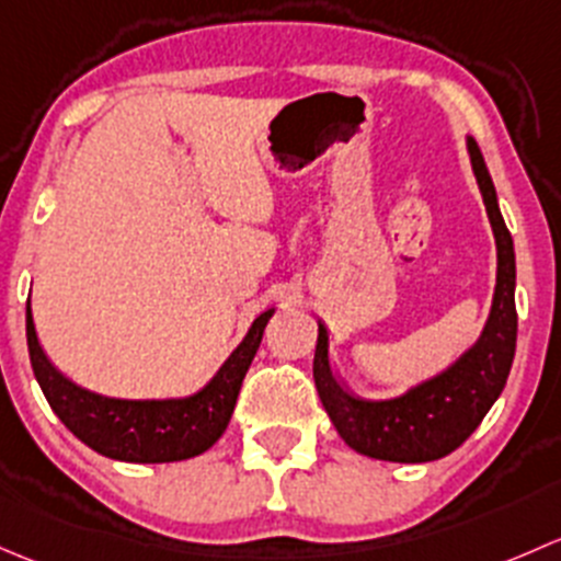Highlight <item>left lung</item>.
Returning <instances> with one entry per match:
<instances>
[{"label": "left lung", "instance_id": "8db88e82", "mask_svg": "<svg viewBox=\"0 0 561 561\" xmlns=\"http://www.w3.org/2000/svg\"><path fill=\"white\" fill-rule=\"evenodd\" d=\"M472 172L481 188L486 216L496 242V286L492 313L481 337L451 367L435 378L408 389L394 400H362L348 394L329 365V332L319 321V343L313 356L316 389L334 430L354 451L383 461L421 465L448 456L476 432L483 415L505 389L516 354V253L502 221L492 175L481 148L467 137Z\"/></svg>", "mask_w": 561, "mask_h": 561}]
</instances>
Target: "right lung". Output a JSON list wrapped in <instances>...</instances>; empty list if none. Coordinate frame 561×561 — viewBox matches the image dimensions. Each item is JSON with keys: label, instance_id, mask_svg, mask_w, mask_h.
Here are the masks:
<instances>
[{"label": "right lung", "instance_id": "obj_1", "mask_svg": "<svg viewBox=\"0 0 561 561\" xmlns=\"http://www.w3.org/2000/svg\"><path fill=\"white\" fill-rule=\"evenodd\" d=\"M273 313L275 308L264 310L251 323L242 343L205 389L178 400H115L80 389L45 356L26 302L28 359L45 400L61 424L96 454L135 465L183 461L205 454L229 426L242 378L256 356L264 327Z\"/></svg>", "mask_w": 561, "mask_h": 561}]
</instances>
